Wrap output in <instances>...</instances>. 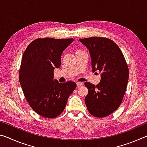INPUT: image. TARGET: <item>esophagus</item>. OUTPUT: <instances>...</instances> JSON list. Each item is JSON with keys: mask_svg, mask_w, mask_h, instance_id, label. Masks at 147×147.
<instances>
[{"mask_svg": "<svg viewBox=\"0 0 147 147\" xmlns=\"http://www.w3.org/2000/svg\"><path fill=\"white\" fill-rule=\"evenodd\" d=\"M76 85L78 87L81 86L82 85H83V83L82 82H76Z\"/></svg>", "mask_w": 147, "mask_h": 147, "instance_id": "obj_1", "label": "esophagus"}]
</instances>
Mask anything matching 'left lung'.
Returning a JSON list of instances; mask_svg holds the SVG:
<instances>
[{"label": "left lung", "mask_w": 147, "mask_h": 147, "mask_svg": "<svg viewBox=\"0 0 147 147\" xmlns=\"http://www.w3.org/2000/svg\"><path fill=\"white\" fill-rule=\"evenodd\" d=\"M89 49L93 72L101 73L100 82L95 86L87 82L88 94L85 102L89 112L96 117L113 113L123 100L127 87L129 71L125 58L115 42L106 38L79 39Z\"/></svg>", "instance_id": "left-lung-1"}]
</instances>
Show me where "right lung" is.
Returning a JSON list of instances; mask_svg holds the SVG:
<instances>
[{"label": "right lung", "mask_w": 147, "mask_h": 147, "mask_svg": "<svg viewBox=\"0 0 147 147\" xmlns=\"http://www.w3.org/2000/svg\"><path fill=\"white\" fill-rule=\"evenodd\" d=\"M71 39L38 38L27 47L22 57L19 82L29 105L39 115L55 118L63 112L76 84L54 80V70L61 65L63 51Z\"/></svg>", "instance_id": "obj_1"}]
</instances>
